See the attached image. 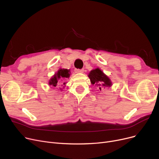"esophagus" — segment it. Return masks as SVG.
<instances>
[{
	"mask_svg": "<svg viewBox=\"0 0 159 159\" xmlns=\"http://www.w3.org/2000/svg\"><path fill=\"white\" fill-rule=\"evenodd\" d=\"M83 71H84L83 70H79V69H76V70H75V72L76 73H82Z\"/></svg>",
	"mask_w": 159,
	"mask_h": 159,
	"instance_id": "34e87169",
	"label": "esophagus"
}]
</instances>
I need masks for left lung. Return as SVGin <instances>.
<instances>
[{
    "label": "left lung",
    "mask_w": 159,
    "mask_h": 159,
    "mask_svg": "<svg viewBox=\"0 0 159 159\" xmlns=\"http://www.w3.org/2000/svg\"><path fill=\"white\" fill-rule=\"evenodd\" d=\"M88 76L90 79L91 84L98 86L100 91H101L102 88L110 87L112 85V82L110 79L99 67L92 70L88 73Z\"/></svg>",
    "instance_id": "left-lung-1"
}]
</instances>
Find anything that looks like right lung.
I'll use <instances>...</instances> for the list:
<instances>
[{
	"instance_id": "obj_1",
	"label": "right lung",
	"mask_w": 159,
	"mask_h": 159,
	"mask_svg": "<svg viewBox=\"0 0 159 159\" xmlns=\"http://www.w3.org/2000/svg\"><path fill=\"white\" fill-rule=\"evenodd\" d=\"M70 75L71 72L70 70L60 68L50 79V80H49V85L56 87L58 85V84L60 83V84H61V86L63 87L62 88H64L67 84V82L66 81L67 79L70 78ZM62 88H61V87L60 88L61 91L63 90Z\"/></svg>"
}]
</instances>
